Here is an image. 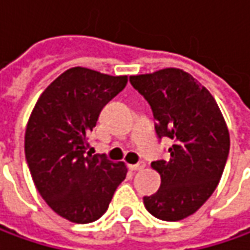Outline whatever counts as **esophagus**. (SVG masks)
<instances>
[{"label":"esophagus","mask_w":250,"mask_h":250,"mask_svg":"<svg viewBox=\"0 0 250 250\" xmlns=\"http://www.w3.org/2000/svg\"><path fill=\"white\" fill-rule=\"evenodd\" d=\"M128 167H129V169H132V171H142L143 168L146 167V164H145L143 161H140L138 164H129Z\"/></svg>","instance_id":"obj_1"}]
</instances>
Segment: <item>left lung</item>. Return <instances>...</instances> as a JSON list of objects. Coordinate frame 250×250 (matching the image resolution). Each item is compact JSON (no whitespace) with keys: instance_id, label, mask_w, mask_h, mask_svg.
Segmentation results:
<instances>
[{"instance_id":"left-lung-1","label":"left lung","mask_w":250,"mask_h":250,"mask_svg":"<svg viewBox=\"0 0 250 250\" xmlns=\"http://www.w3.org/2000/svg\"><path fill=\"white\" fill-rule=\"evenodd\" d=\"M132 86L149 101L156 132L174 140L167 160L153 161L160 189L143 197L150 214L179 221L196 213L213 195L229 151V132L214 97L182 69L133 75Z\"/></svg>"}]
</instances>
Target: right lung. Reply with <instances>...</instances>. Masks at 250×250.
Instances as JSON below:
<instances>
[{
  "label": "right lung",
  "instance_id": "add662e5",
  "mask_svg": "<svg viewBox=\"0 0 250 250\" xmlns=\"http://www.w3.org/2000/svg\"><path fill=\"white\" fill-rule=\"evenodd\" d=\"M126 82L125 75L71 68L42 93L27 121L24 154L34 185L58 216L72 223L99 220L126 177L125 163L86 151L103 107Z\"/></svg>",
  "mask_w": 250,
  "mask_h": 250
}]
</instances>
